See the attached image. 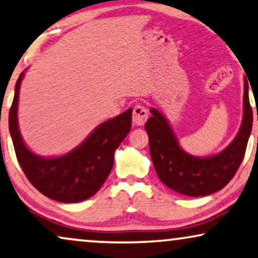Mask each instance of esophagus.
I'll list each match as a JSON object with an SVG mask.
<instances>
[{
  "mask_svg": "<svg viewBox=\"0 0 258 258\" xmlns=\"http://www.w3.org/2000/svg\"><path fill=\"white\" fill-rule=\"evenodd\" d=\"M149 118V111L144 105H136L133 108V123L137 126H143Z\"/></svg>",
  "mask_w": 258,
  "mask_h": 258,
  "instance_id": "1",
  "label": "esophagus"
}]
</instances>
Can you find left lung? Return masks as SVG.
Masks as SVG:
<instances>
[{"label": "left lung", "instance_id": "obj_1", "mask_svg": "<svg viewBox=\"0 0 258 258\" xmlns=\"http://www.w3.org/2000/svg\"><path fill=\"white\" fill-rule=\"evenodd\" d=\"M248 81L244 80V113L242 126L232 143L221 153L197 158L181 150L167 120L156 108L145 123L150 153L159 179L178 194L202 197L222 190L235 176L252 128V109L249 101Z\"/></svg>", "mask_w": 258, "mask_h": 258}]
</instances>
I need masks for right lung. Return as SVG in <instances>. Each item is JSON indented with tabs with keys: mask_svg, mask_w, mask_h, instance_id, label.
I'll return each mask as SVG.
<instances>
[{
	"mask_svg": "<svg viewBox=\"0 0 258 258\" xmlns=\"http://www.w3.org/2000/svg\"><path fill=\"white\" fill-rule=\"evenodd\" d=\"M21 73L9 111V131L20 166L33 186L46 197L61 203H78L92 197L111 172L114 151L128 135L132 108L102 122L92 135L70 153L42 158L27 149L17 125V104Z\"/></svg>",
	"mask_w": 258,
	"mask_h": 258,
	"instance_id": "add662e5",
	"label": "right lung"
}]
</instances>
